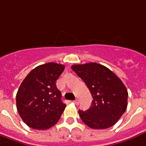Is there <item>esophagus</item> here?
I'll return each instance as SVG.
<instances>
[{"mask_svg":"<svg viewBox=\"0 0 146 146\" xmlns=\"http://www.w3.org/2000/svg\"><path fill=\"white\" fill-rule=\"evenodd\" d=\"M73 103H74V104H76V105H78L79 104V100H75L73 101Z\"/></svg>","mask_w":146,"mask_h":146,"instance_id":"1","label":"esophagus"}]
</instances>
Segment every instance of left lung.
<instances>
[{"label": "left lung", "mask_w": 146, "mask_h": 146, "mask_svg": "<svg viewBox=\"0 0 146 146\" xmlns=\"http://www.w3.org/2000/svg\"><path fill=\"white\" fill-rule=\"evenodd\" d=\"M72 70L88 88L93 98L88 110H78L91 129H107L118 121L127 107L128 92L123 81L104 65L95 62L74 65Z\"/></svg>", "instance_id": "obj_1"}]
</instances>
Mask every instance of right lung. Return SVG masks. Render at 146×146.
<instances>
[{
	"mask_svg": "<svg viewBox=\"0 0 146 146\" xmlns=\"http://www.w3.org/2000/svg\"><path fill=\"white\" fill-rule=\"evenodd\" d=\"M65 65L48 62L35 68L17 94V108L23 121L33 129H46L57 123L66 105L56 87Z\"/></svg>",
	"mask_w": 146,
	"mask_h": 146,
	"instance_id": "obj_1",
	"label": "right lung"
}]
</instances>
